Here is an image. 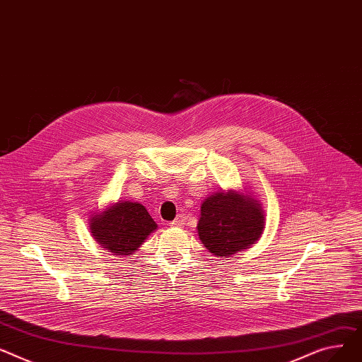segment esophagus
Segmentation results:
<instances>
[{"label":"esophagus","instance_id":"obj_1","mask_svg":"<svg viewBox=\"0 0 362 362\" xmlns=\"http://www.w3.org/2000/svg\"><path fill=\"white\" fill-rule=\"evenodd\" d=\"M184 223H185V216H184V215H178V218H175V219L171 222L173 226H182Z\"/></svg>","mask_w":362,"mask_h":362}]
</instances>
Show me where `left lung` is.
Segmentation results:
<instances>
[{
	"instance_id": "obj_1",
	"label": "left lung",
	"mask_w": 362,
	"mask_h": 362,
	"mask_svg": "<svg viewBox=\"0 0 362 362\" xmlns=\"http://www.w3.org/2000/svg\"><path fill=\"white\" fill-rule=\"evenodd\" d=\"M197 223L202 244L218 257H229L256 244L264 229L262 204L228 189L204 199Z\"/></svg>"
}]
</instances>
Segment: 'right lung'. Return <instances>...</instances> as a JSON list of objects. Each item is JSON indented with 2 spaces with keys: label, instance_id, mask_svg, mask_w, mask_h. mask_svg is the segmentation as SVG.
Wrapping results in <instances>:
<instances>
[{
  "label": "right lung",
  "instance_id": "right-lung-1",
  "mask_svg": "<svg viewBox=\"0 0 362 362\" xmlns=\"http://www.w3.org/2000/svg\"><path fill=\"white\" fill-rule=\"evenodd\" d=\"M90 232L102 248L114 256H132L156 230L158 225L144 206L132 202H118L90 218Z\"/></svg>",
  "mask_w": 362,
  "mask_h": 362
}]
</instances>
